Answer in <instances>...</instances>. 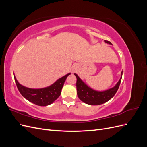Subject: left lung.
<instances>
[{"mask_svg":"<svg viewBox=\"0 0 147 147\" xmlns=\"http://www.w3.org/2000/svg\"><path fill=\"white\" fill-rule=\"evenodd\" d=\"M105 42L112 44L109 41L105 40ZM74 75L77 77V90L78 98L87 104L97 105L109 101L116 94L121 81L123 72H121V77L120 78L116 85L113 88L104 91H97L92 90L76 74H74Z\"/></svg>","mask_w":147,"mask_h":147,"instance_id":"1","label":"left lung"}]
</instances>
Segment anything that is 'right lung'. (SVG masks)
<instances>
[{
  "label": "right lung",
  "mask_w": 147,
  "mask_h": 147,
  "mask_svg": "<svg viewBox=\"0 0 147 147\" xmlns=\"http://www.w3.org/2000/svg\"><path fill=\"white\" fill-rule=\"evenodd\" d=\"M70 74L61 77L51 86L42 89H31L20 84L14 76L18 89L24 98L39 106H47L52 104L61 95L65 80Z\"/></svg>",
  "instance_id": "obj_1"
}]
</instances>
